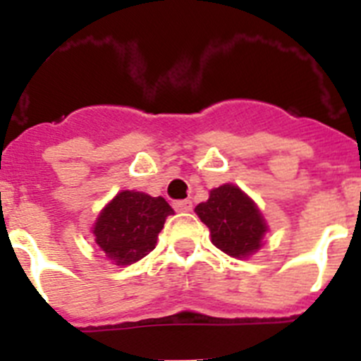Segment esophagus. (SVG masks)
Returning <instances> with one entry per match:
<instances>
[{"label":"esophagus","mask_w":361,"mask_h":361,"mask_svg":"<svg viewBox=\"0 0 361 361\" xmlns=\"http://www.w3.org/2000/svg\"><path fill=\"white\" fill-rule=\"evenodd\" d=\"M173 208L180 213H188L193 209V202L191 200H175Z\"/></svg>","instance_id":"34e87169"}]
</instances>
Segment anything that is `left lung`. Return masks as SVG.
I'll return each mask as SVG.
<instances>
[{
    "mask_svg": "<svg viewBox=\"0 0 361 361\" xmlns=\"http://www.w3.org/2000/svg\"><path fill=\"white\" fill-rule=\"evenodd\" d=\"M195 213L209 228L212 242L220 251L244 258L260 250L267 224L257 204L235 184H224L209 191Z\"/></svg>",
    "mask_w": 361,
    "mask_h": 361,
    "instance_id": "1",
    "label": "left lung"
}]
</instances>
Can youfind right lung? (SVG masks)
<instances>
[{
    "label": "right lung",
    "instance_id": "right-lung-1",
    "mask_svg": "<svg viewBox=\"0 0 361 361\" xmlns=\"http://www.w3.org/2000/svg\"><path fill=\"white\" fill-rule=\"evenodd\" d=\"M168 215H173V209L162 197L119 191L95 220V244L111 262L130 266L155 250Z\"/></svg>",
    "mask_w": 361,
    "mask_h": 361
}]
</instances>
